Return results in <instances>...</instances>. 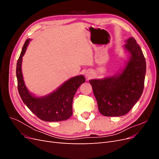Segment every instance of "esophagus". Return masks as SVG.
Wrapping results in <instances>:
<instances>
[{"label": "esophagus", "instance_id": "obj_1", "mask_svg": "<svg viewBox=\"0 0 159 159\" xmlns=\"http://www.w3.org/2000/svg\"><path fill=\"white\" fill-rule=\"evenodd\" d=\"M91 75H92V72L91 71H86L85 76L87 77V78H89V77L91 76Z\"/></svg>", "mask_w": 159, "mask_h": 159}]
</instances>
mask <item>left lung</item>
Listing matches in <instances>:
<instances>
[{"label":"left lung","instance_id":"1","mask_svg":"<svg viewBox=\"0 0 159 159\" xmlns=\"http://www.w3.org/2000/svg\"><path fill=\"white\" fill-rule=\"evenodd\" d=\"M125 42L123 48L129 53V60L121 72L89 80L99 112L107 117L127 114L143 91L146 73L145 56L134 38H128Z\"/></svg>","mask_w":159,"mask_h":159}]
</instances>
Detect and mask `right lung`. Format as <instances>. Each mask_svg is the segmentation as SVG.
Returning <instances> with one entry per match:
<instances>
[{
  "label": "right lung",
  "mask_w": 159,
  "mask_h": 159,
  "mask_svg": "<svg viewBox=\"0 0 159 159\" xmlns=\"http://www.w3.org/2000/svg\"><path fill=\"white\" fill-rule=\"evenodd\" d=\"M30 40L27 39L25 42L16 64L19 94L28 108L42 121L48 122L65 121L73 113L72 102L74 95L80 86L85 82V77L80 75L71 78L50 94L42 97L34 95L26 88L22 72V57Z\"/></svg>",
  "instance_id": "add662e5"
}]
</instances>
